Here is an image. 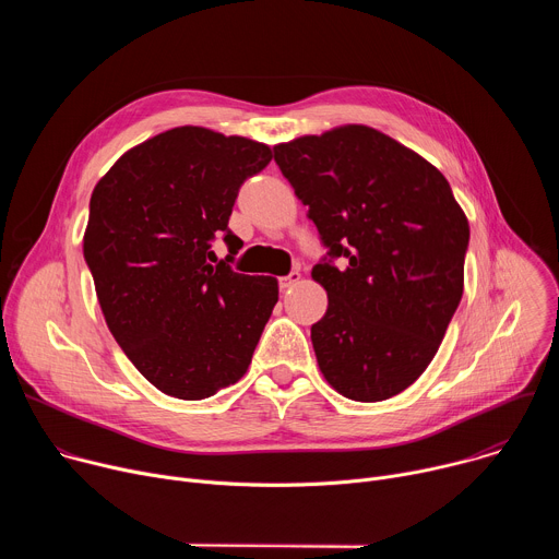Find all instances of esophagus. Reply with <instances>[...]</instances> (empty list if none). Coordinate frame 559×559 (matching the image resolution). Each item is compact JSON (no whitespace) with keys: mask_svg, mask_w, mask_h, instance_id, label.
<instances>
[{"mask_svg":"<svg viewBox=\"0 0 559 559\" xmlns=\"http://www.w3.org/2000/svg\"><path fill=\"white\" fill-rule=\"evenodd\" d=\"M298 283H300V274H298V272H289L287 276L278 278V287H281L283 292L292 289V287H294V285H298Z\"/></svg>","mask_w":559,"mask_h":559,"instance_id":"obj_1","label":"esophagus"}]
</instances>
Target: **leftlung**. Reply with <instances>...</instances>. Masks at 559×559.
Returning <instances> with one entry per match:
<instances>
[{
	"mask_svg": "<svg viewBox=\"0 0 559 559\" xmlns=\"http://www.w3.org/2000/svg\"><path fill=\"white\" fill-rule=\"evenodd\" d=\"M274 162L328 248L311 270L330 298L311 325L318 367L349 401H386L420 378L460 305L466 216L440 170L367 126L281 143Z\"/></svg>",
	"mask_w": 559,
	"mask_h": 559,
	"instance_id": "8db88e82",
	"label": "left lung"
}]
</instances>
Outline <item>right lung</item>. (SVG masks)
Returning a JSON list of instances; mask_svg holds the SVG:
<instances>
[{
	"label": "right lung",
	"instance_id": "add662e5",
	"mask_svg": "<svg viewBox=\"0 0 559 559\" xmlns=\"http://www.w3.org/2000/svg\"><path fill=\"white\" fill-rule=\"evenodd\" d=\"M272 162L246 136L183 126L128 150L95 186L84 259L108 330L130 362L181 401L241 380L278 300L272 276L231 270L229 214ZM221 230L230 250L216 262Z\"/></svg>",
	"mask_w": 559,
	"mask_h": 559
}]
</instances>
